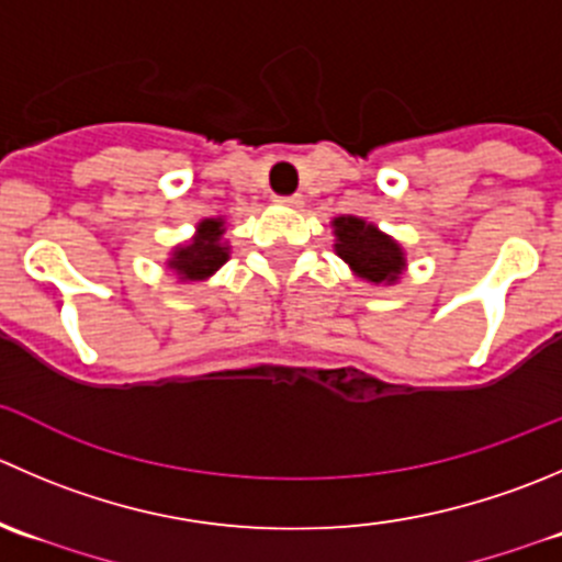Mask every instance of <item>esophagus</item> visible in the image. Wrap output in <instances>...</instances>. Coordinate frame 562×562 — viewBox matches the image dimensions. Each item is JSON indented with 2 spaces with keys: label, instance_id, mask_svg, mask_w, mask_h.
Segmentation results:
<instances>
[{
  "label": "esophagus",
  "instance_id": "esophagus-1",
  "mask_svg": "<svg viewBox=\"0 0 562 562\" xmlns=\"http://www.w3.org/2000/svg\"><path fill=\"white\" fill-rule=\"evenodd\" d=\"M277 203L288 205V209H302V194H288V198H277Z\"/></svg>",
  "mask_w": 562,
  "mask_h": 562
}]
</instances>
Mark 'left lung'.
<instances>
[{
	"mask_svg": "<svg viewBox=\"0 0 562 562\" xmlns=\"http://www.w3.org/2000/svg\"><path fill=\"white\" fill-rule=\"evenodd\" d=\"M331 227H335V252L351 266L353 274L373 285L397 282L401 271L406 269L401 244L359 216H337Z\"/></svg>",
	"mask_w": 562,
	"mask_h": 562,
	"instance_id": "8db88e82",
	"label": "left lung"
}]
</instances>
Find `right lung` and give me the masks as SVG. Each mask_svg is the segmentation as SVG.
Instances as JSON below:
<instances>
[{
  "label": "right lung",
  "instance_id": "add662e5",
  "mask_svg": "<svg viewBox=\"0 0 562 562\" xmlns=\"http://www.w3.org/2000/svg\"><path fill=\"white\" fill-rule=\"evenodd\" d=\"M222 236H225V220H203L198 225V236L189 244L172 249V258L167 260V266L178 271L181 280H209L231 258V247L222 241Z\"/></svg>",
  "mask_w": 562,
  "mask_h": 562
}]
</instances>
